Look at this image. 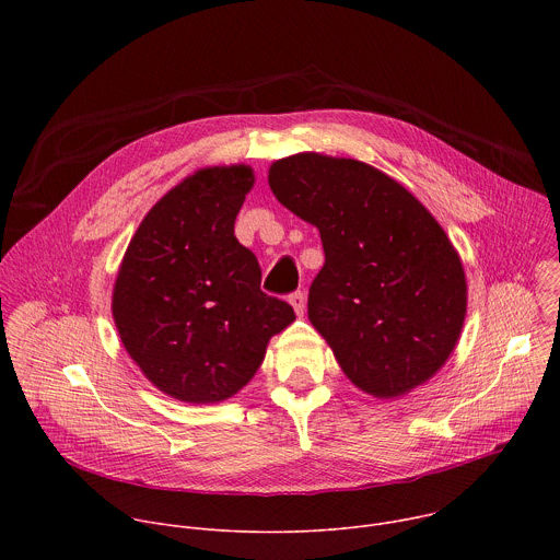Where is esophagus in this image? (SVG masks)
<instances>
[{"label":"esophagus","instance_id":"34e87169","mask_svg":"<svg viewBox=\"0 0 560 560\" xmlns=\"http://www.w3.org/2000/svg\"><path fill=\"white\" fill-rule=\"evenodd\" d=\"M290 305L294 307L296 316H303V312H305V294H303V292L290 294Z\"/></svg>","mask_w":560,"mask_h":560}]
</instances>
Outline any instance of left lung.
Here are the masks:
<instances>
[{
	"label": "left lung",
	"instance_id": "obj_1",
	"mask_svg": "<svg viewBox=\"0 0 560 560\" xmlns=\"http://www.w3.org/2000/svg\"><path fill=\"white\" fill-rule=\"evenodd\" d=\"M268 184L322 234L326 264L307 316L343 374L376 398L428 383L454 352L467 312L460 257L432 212L396 179L346 156L279 159Z\"/></svg>",
	"mask_w": 560,
	"mask_h": 560
}]
</instances>
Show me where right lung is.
Listing matches in <instances>:
<instances>
[{"label":"right lung","mask_w":560,"mask_h":560,"mask_svg":"<svg viewBox=\"0 0 560 560\" xmlns=\"http://www.w3.org/2000/svg\"><path fill=\"white\" fill-rule=\"evenodd\" d=\"M253 186L246 164L199 168L148 210L121 259L113 288L119 339L177 401H225L294 322L285 301L261 292L257 257L234 236Z\"/></svg>","instance_id":"obj_1"}]
</instances>
